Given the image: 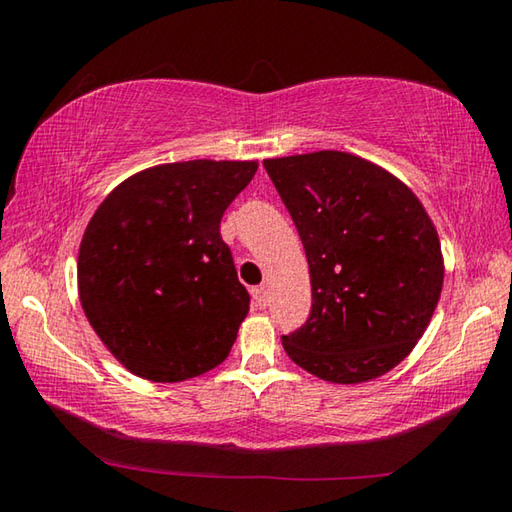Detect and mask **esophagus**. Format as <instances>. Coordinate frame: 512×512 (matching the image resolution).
<instances>
[{
	"mask_svg": "<svg viewBox=\"0 0 512 512\" xmlns=\"http://www.w3.org/2000/svg\"><path fill=\"white\" fill-rule=\"evenodd\" d=\"M253 298H255V305H257L259 309H264V307H266V302H268V293H266V289H264V287H255V289H253Z\"/></svg>",
	"mask_w": 512,
	"mask_h": 512,
	"instance_id": "34e87169",
	"label": "esophagus"
}]
</instances>
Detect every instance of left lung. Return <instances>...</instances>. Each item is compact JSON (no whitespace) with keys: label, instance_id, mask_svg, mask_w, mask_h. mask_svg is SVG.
<instances>
[{"label":"left lung","instance_id":"1","mask_svg":"<svg viewBox=\"0 0 512 512\" xmlns=\"http://www.w3.org/2000/svg\"><path fill=\"white\" fill-rule=\"evenodd\" d=\"M305 246L311 314L284 352L329 384H363L409 357L443 291L445 259L420 198L345 151L266 158Z\"/></svg>","mask_w":512,"mask_h":512}]
</instances>
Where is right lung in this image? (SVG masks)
Masks as SVG:
<instances>
[{
    "instance_id": "1",
    "label": "right lung",
    "mask_w": 512,
    "mask_h": 512,
    "mask_svg": "<svg viewBox=\"0 0 512 512\" xmlns=\"http://www.w3.org/2000/svg\"><path fill=\"white\" fill-rule=\"evenodd\" d=\"M257 160H187L133 173L83 232L79 300L108 352L133 375L173 384L219 366L248 316V291L221 216Z\"/></svg>"
}]
</instances>
